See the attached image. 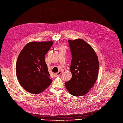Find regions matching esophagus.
Masks as SVG:
<instances>
[{"label": "esophagus", "instance_id": "obj_1", "mask_svg": "<svg viewBox=\"0 0 123 123\" xmlns=\"http://www.w3.org/2000/svg\"><path fill=\"white\" fill-rule=\"evenodd\" d=\"M61 74V72L59 71L58 72H57V73H55V74H54V75H55V77H56V76H58L60 75Z\"/></svg>", "mask_w": 123, "mask_h": 123}]
</instances>
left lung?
Returning <instances> with one entry per match:
<instances>
[{"mask_svg":"<svg viewBox=\"0 0 123 123\" xmlns=\"http://www.w3.org/2000/svg\"><path fill=\"white\" fill-rule=\"evenodd\" d=\"M72 59L70 71L72 79L65 85L69 93L81 96L89 92L98 74L99 61L93 48L82 39L68 40Z\"/></svg>","mask_w":123,"mask_h":123,"instance_id":"obj_1","label":"left lung"}]
</instances>
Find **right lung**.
Instances as JSON below:
<instances>
[{
    "mask_svg": "<svg viewBox=\"0 0 123 123\" xmlns=\"http://www.w3.org/2000/svg\"><path fill=\"white\" fill-rule=\"evenodd\" d=\"M52 44V41L30 42L23 48L17 58V79L30 93L39 94L52 83L45 57Z\"/></svg>",
    "mask_w": 123,
    "mask_h": 123,
    "instance_id": "add662e5",
    "label": "right lung"
}]
</instances>
